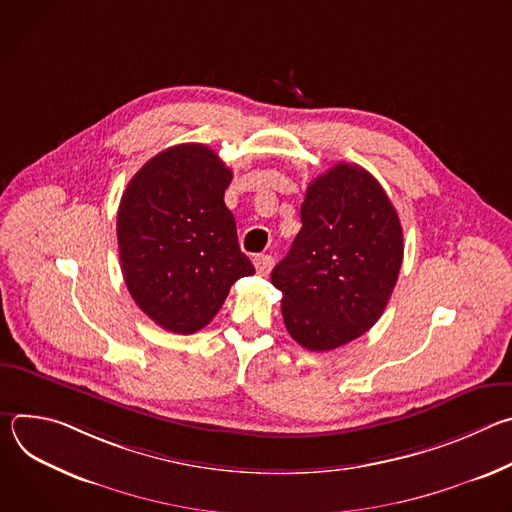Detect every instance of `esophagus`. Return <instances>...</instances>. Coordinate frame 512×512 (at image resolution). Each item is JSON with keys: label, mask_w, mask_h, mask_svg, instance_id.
<instances>
[{"label": "esophagus", "mask_w": 512, "mask_h": 512, "mask_svg": "<svg viewBox=\"0 0 512 512\" xmlns=\"http://www.w3.org/2000/svg\"><path fill=\"white\" fill-rule=\"evenodd\" d=\"M253 263H255V269H257L259 275H267L273 267V257L271 255H257L253 259Z\"/></svg>", "instance_id": "obj_1"}]
</instances>
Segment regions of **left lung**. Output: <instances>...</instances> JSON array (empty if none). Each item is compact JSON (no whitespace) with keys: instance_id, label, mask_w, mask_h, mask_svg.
Instances as JSON below:
<instances>
[{"instance_id":"8db88e82","label":"left lung","mask_w":512,"mask_h":512,"mask_svg":"<svg viewBox=\"0 0 512 512\" xmlns=\"http://www.w3.org/2000/svg\"><path fill=\"white\" fill-rule=\"evenodd\" d=\"M302 229L271 271L289 336L324 352L369 332L403 263V229L383 186L356 164L310 182Z\"/></svg>"}]
</instances>
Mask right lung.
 I'll use <instances>...</instances> for the list:
<instances>
[{"label": "right lung", "mask_w": 512, "mask_h": 512, "mask_svg": "<svg viewBox=\"0 0 512 512\" xmlns=\"http://www.w3.org/2000/svg\"><path fill=\"white\" fill-rule=\"evenodd\" d=\"M231 168L208 145L180 143L129 180L117 210L121 271L131 298L158 326L194 334L255 273L225 204Z\"/></svg>", "instance_id": "obj_1"}]
</instances>
